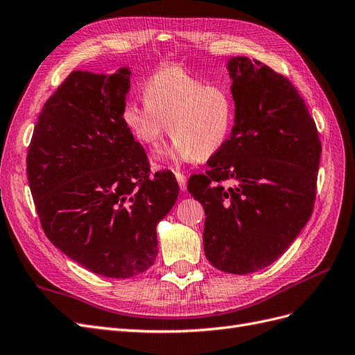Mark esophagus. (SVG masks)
Instances as JSON below:
<instances>
[{
  "instance_id": "obj_1",
  "label": "esophagus",
  "mask_w": 355,
  "mask_h": 355,
  "mask_svg": "<svg viewBox=\"0 0 355 355\" xmlns=\"http://www.w3.org/2000/svg\"><path fill=\"white\" fill-rule=\"evenodd\" d=\"M175 175H176V180H178L180 191H187V178H185V175L179 173V171H176Z\"/></svg>"
}]
</instances>
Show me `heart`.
<instances>
[{
	"label": "heart",
	"instance_id": "1",
	"mask_svg": "<svg viewBox=\"0 0 355 355\" xmlns=\"http://www.w3.org/2000/svg\"><path fill=\"white\" fill-rule=\"evenodd\" d=\"M144 101L125 102L123 123L137 142L151 148L168 125L173 142L157 154L161 161L206 159L227 141L232 123L230 96L184 68L171 65L154 72L145 81Z\"/></svg>",
	"mask_w": 355,
	"mask_h": 355
}]
</instances>
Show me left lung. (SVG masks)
<instances>
[{
    "mask_svg": "<svg viewBox=\"0 0 355 355\" xmlns=\"http://www.w3.org/2000/svg\"><path fill=\"white\" fill-rule=\"evenodd\" d=\"M235 105L230 137L189 178V194L206 211L207 261L250 274L277 261L304 230L315 201L321 142L295 85L259 60H228ZM234 184L225 187L221 182Z\"/></svg>",
    "mask_w": 355,
    "mask_h": 355,
    "instance_id": "1",
    "label": "left lung"
}]
</instances>
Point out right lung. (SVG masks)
Returning a JSON list of instances; mask_svg holds the SVG:
<instances>
[{"label": "right lung", "instance_id": "add662e5", "mask_svg": "<svg viewBox=\"0 0 355 355\" xmlns=\"http://www.w3.org/2000/svg\"><path fill=\"white\" fill-rule=\"evenodd\" d=\"M128 67L73 71L42 106L26 173L47 239L85 270L108 278L146 271L157 225L179 196L168 170L149 173L142 145L123 123Z\"/></svg>", "mask_w": 355, "mask_h": 355}]
</instances>
